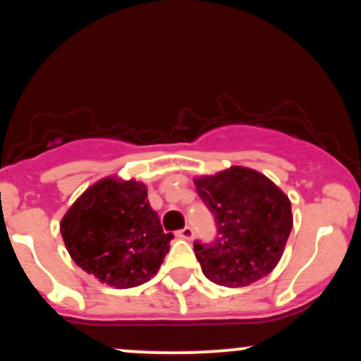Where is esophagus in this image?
I'll list each match as a JSON object with an SVG mask.
<instances>
[{
	"instance_id": "obj_1",
	"label": "esophagus",
	"mask_w": 361,
	"mask_h": 361,
	"mask_svg": "<svg viewBox=\"0 0 361 361\" xmlns=\"http://www.w3.org/2000/svg\"><path fill=\"white\" fill-rule=\"evenodd\" d=\"M176 235H178V238H181V239H186V241H192L193 235H195V233H193L192 227L186 226V227H183V229L178 231Z\"/></svg>"
}]
</instances>
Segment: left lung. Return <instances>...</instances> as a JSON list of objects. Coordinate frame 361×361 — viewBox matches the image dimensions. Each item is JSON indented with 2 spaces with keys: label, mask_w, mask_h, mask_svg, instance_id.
<instances>
[{
  "label": "left lung",
  "mask_w": 361,
  "mask_h": 361,
  "mask_svg": "<svg viewBox=\"0 0 361 361\" xmlns=\"http://www.w3.org/2000/svg\"><path fill=\"white\" fill-rule=\"evenodd\" d=\"M202 202L214 215L217 238L195 241L204 275L222 287H246L279 264L292 231L288 197L255 169L233 166L195 180Z\"/></svg>",
  "instance_id": "1"
}]
</instances>
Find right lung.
I'll list each match as a JSON object with an SVG mask.
<instances>
[{"mask_svg":"<svg viewBox=\"0 0 361 361\" xmlns=\"http://www.w3.org/2000/svg\"><path fill=\"white\" fill-rule=\"evenodd\" d=\"M66 247L78 267L115 288L156 275L175 235L164 234L144 183L105 178L78 198L61 221Z\"/></svg>","mask_w":361,"mask_h":361,"instance_id":"add662e5","label":"right lung"}]
</instances>
